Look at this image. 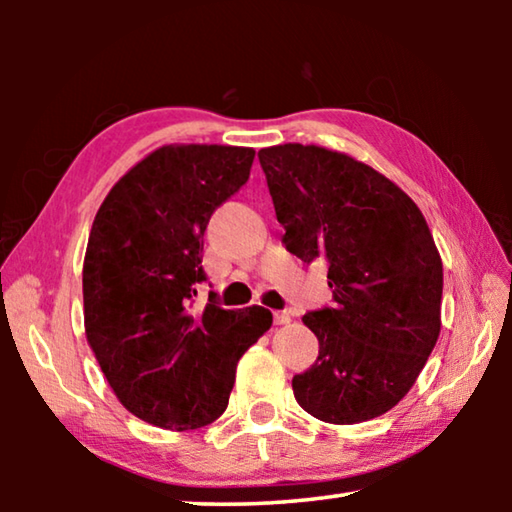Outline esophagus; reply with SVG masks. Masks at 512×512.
I'll use <instances>...</instances> for the list:
<instances>
[{"instance_id":"obj_1","label":"esophagus","mask_w":512,"mask_h":512,"mask_svg":"<svg viewBox=\"0 0 512 512\" xmlns=\"http://www.w3.org/2000/svg\"><path fill=\"white\" fill-rule=\"evenodd\" d=\"M289 320H291L289 311H275V314H273V323L275 325H287Z\"/></svg>"}]
</instances>
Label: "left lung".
Wrapping results in <instances>:
<instances>
[{"label": "left lung", "instance_id": "8db88e82", "mask_svg": "<svg viewBox=\"0 0 512 512\" xmlns=\"http://www.w3.org/2000/svg\"><path fill=\"white\" fill-rule=\"evenodd\" d=\"M282 244L327 262L332 307L302 316L318 339L293 395L314 418L357 424L411 391L440 334L443 262L409 196L372 167L323 146L257 153Z\"/></svg>", "mask_w": 512, "mask_h": 512}]
</instances>
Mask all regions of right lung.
<instances>
[{"mask_svg": "<svg viewBox=\"0 0 512 512\" xmlns=\"http://www.w3.org/2000/svg\"><path fill=\"white\" fill-rule=\"evenodd\" d=\"M255 151L169 144L110 189L83 262L85 336L119 402L162 429H201L228 406L235 368L273 323L253 305L194 311L203 235L246 185Z\"/></svg>", "mask_w": 512, "mask_h": 512, "instance_id": "1", "label": "right lung"}]
</instances>
